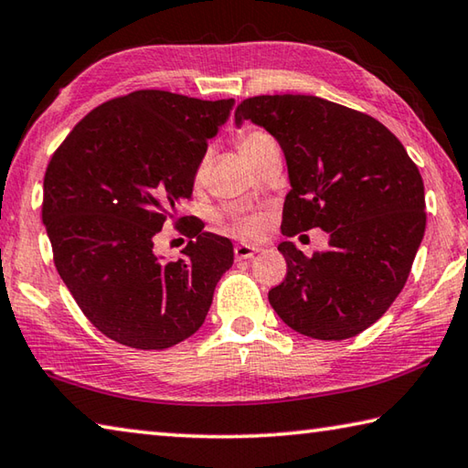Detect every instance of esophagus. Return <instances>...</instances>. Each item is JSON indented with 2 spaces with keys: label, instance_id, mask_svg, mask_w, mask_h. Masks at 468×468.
Masks as SVG:
<instances>
[{
  "label": "esophagus",
  "instance_id": "obj_1",
  "mask_svg": "<svg viewBox=\"0 0 468 468\" xmlns=\"http://www.w3.org/2000/svg\"><path fill=\"white\" fill-rule=\"evenodd\" d=\"M257 250L259 249L252 247V244H236V247H234V257H236V261H244V259H250Z\"/></svg>",
  "mask_w": 468,
  "mask_h": 468
}]
</instances>
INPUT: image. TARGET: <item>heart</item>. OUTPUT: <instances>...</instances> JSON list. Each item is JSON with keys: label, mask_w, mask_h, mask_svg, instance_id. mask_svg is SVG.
<instances>
[{"label": "heart", "mask_w": 468, "mask_h": 468, "mask_svg": "<svg viewBox=\"0 0 468 468\" xmlns=\"http://www.w3.org/2000/svg\"><path fill=\"white\" fill-rule=\"evenodd\" d=\"M269 142H273V139L269 137L267 133H263V131H242V133H239V137H236V144H239V150H240V154L244 155V158H249L250 154H255L257 150H261V147H263ZM203 172H205V164H199L195 178L201 180ZM232 229H234L236 234L250 236V234H255L257 229H259V219L252 218V216L236 218L232 221Z\"/></svg>", "instance_id": "b5f03b06"}]
</instances>
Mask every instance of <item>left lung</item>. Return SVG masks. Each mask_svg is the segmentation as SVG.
Masks as SVG:
<instances>
[{"mask_svg":"<svg viewBox=\"0 0 468 468\" xmlns=\"http://www.w3.org/2000/svg\"><path fill=\"white\" fill-rule=\"evenodd\" d=\"M267 129L285 154L283 236L321 228L329 247L306 257L282 242L285 280L269 292L282 321L306 337H356L387 313L425 232L420 168L366 112L306 94L252 96L234 112Z\"/></svg>","mask_w":468,"mask_h":468,"instance_id":"8db88e82","label":"left lung"}]
</instances>
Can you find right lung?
Returning <instances> with one entry per match:
<instances>
[{
	"label": "right lung",
	"mask_w": 468,
	"mask_h": 468,
	"mask_svg": "<svg viewBox=\"0 0 468 468\" xmlns=\"http://www.w3.org/2000/svg\"><path fill=\"white\" fill-rule=\"evenodd\" d=\"M232 106L135 90L90 111L51 155L43 224L55 267L88 321L121 346L168 349L191 337L234 263L232 242L199 221L180 228L191 240L178 261L154 255Z\"/></svg>",
	"instance_id": "obj_1"
}]
</instances>
